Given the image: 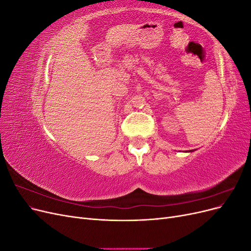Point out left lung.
Listing matches in <instances>:
<instances>
[{"label": "left lung", "instance_id": "obj_1", "mask_svg": "<svg viewBox=\"0 0 251 251\" xmlns=\"http://www.w3.org/2000/svg\"><path fill=\"white\" fill-rule=\"evenodd\" d=\"M193 151V150H192V151Z\"/></svg>", "mask_w": 251, "mask_h": 251}]
</instances>
